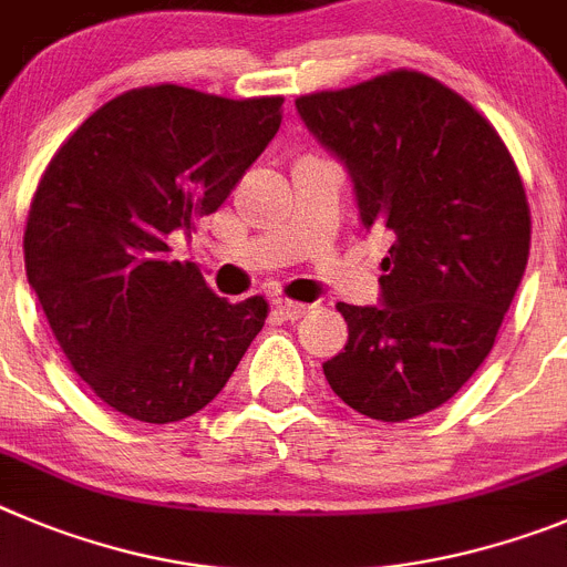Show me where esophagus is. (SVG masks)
<instances>
[{
	"label": "esophagus",
	"mask_w": 567,
	"mask_h": 567,
	"mask_svg": "<svg viewBox=\"0 0 567 567\" xmlns=\"http://www.w3.org/2000/svg\"><path fill=\"white\" fill-rule=\"evenodd\" d=\"M274 308L279 310V316L282 319H302L305 313H310V305L305 302H293V299H285V296H279V299H274Z\"/></svg>",
	"instance_id": "34e87169"
}]
</instances>
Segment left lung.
I'll return each instance as SVG.
<instances>
[{"label": "left lung", "mask_w": 567, "mask_h": 567, "mask_svg": "<svg viewBox=\"0 0 567 567\" xmlns=\"http://www.w3.org/2000/svg\"><path fill=\"white\" fill-rule=\"evenodd\" d=\"M296 110L350 169L361 223L392 237L384 305H336L347 344L324 379L375 421L437 410L492 353L528 262L517 163L463 95L417 70L299 95Z\"/></svg>", "instance_id": "obj_1"}]
</instances>
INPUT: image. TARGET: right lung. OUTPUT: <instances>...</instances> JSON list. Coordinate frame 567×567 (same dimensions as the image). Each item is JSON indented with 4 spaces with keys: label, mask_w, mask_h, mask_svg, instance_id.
Segmentation results:
<instances>
[{
    "label": "right lung",
    "mask_w": 567,
    "mask_h": 567,
    "mask_svg": "<svg viewBox=\"0 0 567 567\" xmlns=\"http://www.w3.org/2000/svg\"><path fill=\"white\" fill-rule=\"evenodd\" d=\"M282 101L126 90L59 146L35 186L28 282L70 367L121 415L200 412L262 330V296L220 299L195 262L169 257V239L226 203L277 135Z\"/></svg>",
    "instance_id": "obj_1"
}]
</instances>
